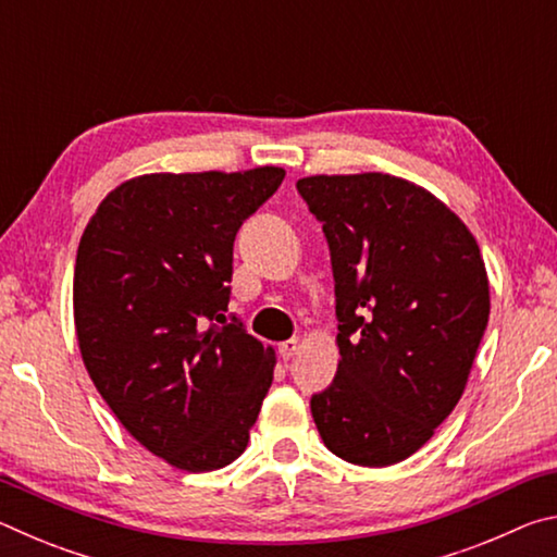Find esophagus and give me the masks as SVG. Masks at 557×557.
I'll use <instances>...</instances> for the list:
<instances>
[{
    "instance_id": "esophagus-1",
    "label": "esophagus",
    "mask_w": 557,
    "mask_h": 557,
    "mask_svg": "<svg viewBox=\"0 0 557 557\" xmlns=\"http://www.w3.org/2000/svg\"><path fill=\"white\" fill-rule=\"evenodd\" d=\"M297 348H299V338H287V342H282L277 346V351L282 358H285V361H289V358L297 354Z\"/></svg>"
}]
</instances>
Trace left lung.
Returning a JSON list of instances; mask_svg holds the SVG:
<instances>
[{"instance_id": "obj_1", "label": "left lung", "mask_w": 557, "mask_h": 557, "mask_svg": "<svg viewBox=\"0 0 557 557\" xmlns=\"http://www.w3.org/2000/svg\"><path fill=\"white\" fill-rule=\"evenodd\" d=\"M297 191L332 252L342 354L312 418L336 457L395 465L465 393L488 322L482 252L457 213L398 176H307Z\"/></svg>"}]
</instances>
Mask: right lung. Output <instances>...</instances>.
<instances>
[{
	"mask_svg": "<svg viewBox=\"0 0 557 557\" xmlns=\"http://www.w3.org/2000/svg\"><path fill=\"white\" fill-rule=\"evenodd\" d=\"M282 178L280 166L145 174L110 191L83 231V363L129 435L176 469L238 459L270 391L275 351L223 312L235 233Z\"/></svg>",
	"mask_w": 557,
	"mask_h": 557,
	"instance_id": "right-lung-1",
	"label": "right lung"
}]
</instances>
